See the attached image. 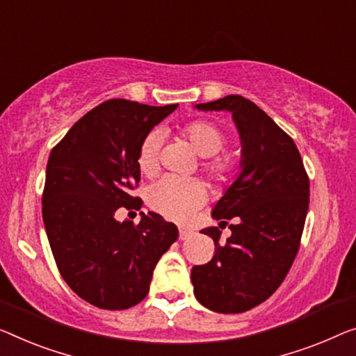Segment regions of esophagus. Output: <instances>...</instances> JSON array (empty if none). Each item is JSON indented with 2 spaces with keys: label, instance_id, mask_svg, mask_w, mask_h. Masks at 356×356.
<instances>
[{
  "label": "esophagus",
  "instance_id": "34e87169",
  "mask_svg": "<svg viewBox=\"0 0 356 356\" xmlns=\"http://www.w3.org/2000/svg\"><path fill=\"white\" fill-rule=\"evenodd\" d=\"M193 235V232H190V230H187V229H180L179 230V240H188L190 236Z\"/></svg>",
  "mask_w": 356,
  "mask_h": 356
}]
</instances>
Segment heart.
<instances>
[{
    "label": "heart",
    "mask_w": 356,
    "mask_h": 356,
    "mask_svg": "<svg viewBox=\"0 0 356 356\" xmlns=\"http://www.w3.org/2000/svg\"><path fill=\"white\" fill-rule=\"evenodd\" d=\"M185 139L203 156V169L211 179L217 182H227L235 176L238 158L235 153L220 150L225 147L227 136L222 127L208 120H196L182 129ZM163 136L160 131L148 134L139 147L137 166L145 176H152L160 168ZM204 185L196 179H180L164 176L153 182L147 190V203L153 211L160 212L166 219L185 222L206 201Z\"/></svg>",
    "instance_id": "1"
}]
</instances>
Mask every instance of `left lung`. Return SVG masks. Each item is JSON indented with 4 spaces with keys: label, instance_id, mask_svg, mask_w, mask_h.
Returning <instances> with one entry per match:
<instances>
[{
    "label": "left lung",
    "instance_id": "1",
    "mask_svg": "<svg viewBox=\"0 0 356 356\" xmlns=\"http://www.w3.org/2000/svg\"><path fill=\"white\" fill-rule=\"evenodd\" d=\"M198 110H227L241 137V172L212 209L232 236L219 245L217 227L201 230L214 240L211 261L192 268L193 293L219 314H241L267 300L288 275L300 246L310 182L294 140L243 95H227Z\"/></svg>",
    "mask_w": 356,
    "mask_h": 356
}]
</instances>
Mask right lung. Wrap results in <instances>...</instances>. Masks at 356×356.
<instances>
[{
	"instance_id": "obj_1",
	"label": "right lung",
	"mask_w": 356,
	"mask_h": 356,
	"mask_svg": "<svg viewBox=\"0 0 356 356\" xmlns=\"http://www.w3.org/2000/svg\"><path fill=\"white\" fill-rule=\"evenodd\" d=\"M177 104L150 107L105 100L79 118L51 150L42 220L57 268L83 300L124 310L145 299L153 270L179 232L156 212L118 222L120 208L139 209L137 153L153 126Z\"/></svg>"
}]
</instances>
